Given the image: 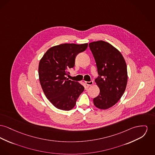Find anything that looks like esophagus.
Listing matches in <instances>:
<instances>
[{
  "label": "esophagus",
  "instance_id": "obj_1",
  "mask_svg": "<svg viewBox=\"0 0 155 155\" xmlns=\"http://www.w3.org/2000/svg\"><path fill=\"white\" fill-rule=\"evenodd\" d=\"M86 85H87L88 86H91L93 84V81H85Z\"/></svg>",
  "mask_w": 155,
  "mask_h": 155
}]
</instances>
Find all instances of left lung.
<instances>
[{
  "instance_id": "8db88e82",
  "label": "left lung",
  "mask_w": 155,
  "mask_h": 155,
  "mask_svg": "<svg viewBox=\"0 0 155 155\" xmlns=\"http://www.w3.org/2000/svg\"><path fill=\"white\" fill-rule=\"evenodd\" d=\"M97 67L95 80L100 90L93 102L98 108L107 109L118 102L124 94L127 81V66L122 55L108 43L97 41L89 44Z\"/></svg>"
}]
</instances>
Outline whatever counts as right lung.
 Returning a JSON list of instances; mask_svg holds the SVG:
<instances>
[{
    "mask_svg": "<svg viewBox=\"0 0 155 155\" xmlns=\"http://www.w3.org/2000/svg\"><path fill=\"white\" fill-rule=\"evenodd\" d=\"M88 43L61 44L49 48L40 61L39 80L47 98L58 109L69 110L75 105L84 87L66 77L73 68L75 57L84 51Z\"/></svg>",
    "mask_w": 155,
    "mask_h": 155,
    "instance_id": "add662e5",
    "label": "right lung"
}]
</instances>
